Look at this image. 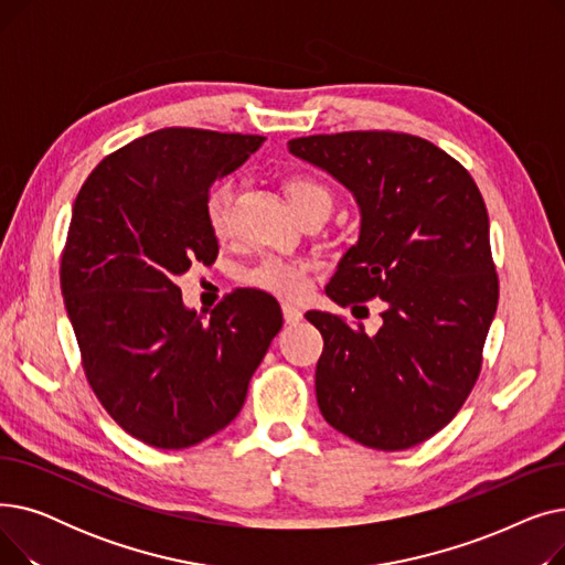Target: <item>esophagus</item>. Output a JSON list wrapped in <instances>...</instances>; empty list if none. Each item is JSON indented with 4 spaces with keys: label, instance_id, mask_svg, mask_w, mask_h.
I'll list each match as a JSON object with an SVG mask.
<instances>
[{
    "label": "esophagus",
    "instance_id": "1",
    "mask_svg": "<svg viewBox=\"0 0 565 565\" xmlns=\"http://www.w3.org/2000/svg\"><path fill=\"white\" fill-rule=\"evenodd\" d=\"M281 311H284L286 324H298V322H302V311H300L298 307H292L290 302H281Z\"/></svg>",
    "mask_w": 565,
    "mask_h": 565
}]
</instances>
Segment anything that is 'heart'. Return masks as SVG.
<instances>
[{"label": "heart", "instance_id": "heart-1", "mask_svg": "<svg viewBox=\"0 0 565 565\" xmlns=\"http://www.w3.org/2000/svg\"><path fill=\"white\" fill-rule=\"evenodd\" d=\"M286 194L295 207V213H300L302 207L322 201L332 207V194L320 181L311 175H292L286 183ZM231 203H233V183L222 181L217 183L205 196V222L217 237H226L231 233ZM309 273L311 263L305 258H284L277 254H267L258 258L254 265H249L243 273V279L249 286H256L260 290L284 295V298H300L309 288Z\"/></svg>", "mask_w": 565, "mask_h": 565}]
</instances>
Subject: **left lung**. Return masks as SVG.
Listing matches in <instances>:
<instances>
[{"instance_id":"1","label":"left lung","mask_w":565,"mask_h":565,"mask_svg":"<svg viewBox=\"0 0 565 565\" xmlns=\"http://www.w3.org/2000/svg\"><path fill=\"white\" fill-rule=\"evenodd\" d=\"M288 151L360 205V241L324 288L337 305L387 302L369 337L309 311L322 334L316 398L324 422L377 451H403L447 426L481 373L499 279L486 201L435 143L390 130L311 135Z\"/></svg>"}]
</instances>
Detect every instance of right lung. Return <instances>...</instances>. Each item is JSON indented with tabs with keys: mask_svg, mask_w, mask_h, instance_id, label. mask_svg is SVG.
Returning <instances> with one entry per match:
<instances>
[{
	"mask_svg": "<svg viewBox=\"0 0 565 565\" xmlns=\"http://www.w3.org/2000/svg\"><path fill=\"white\" fill-rule=\"evenodd\" d=\"M263 141L162 128L107 156L75 199L58 275L82 366L109 417L148 447L188 449L226 428L284 324L263 290H233L201 320L175 286L217 258L205 196Z\"/></svg>",
	"mask_w": 565,
	"mask_h": 565,
	"instance_id": "1",
	"label": "right lung"
}]
</instances>
